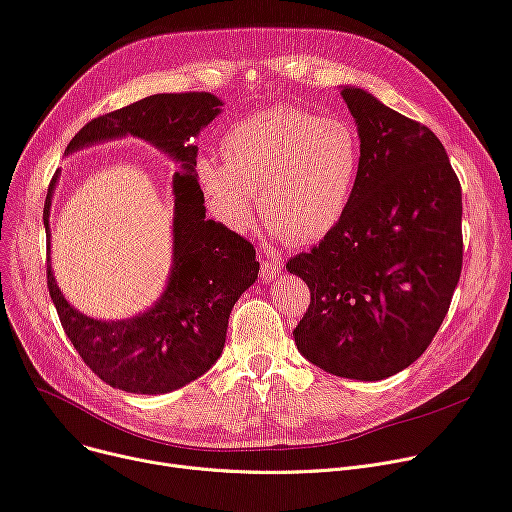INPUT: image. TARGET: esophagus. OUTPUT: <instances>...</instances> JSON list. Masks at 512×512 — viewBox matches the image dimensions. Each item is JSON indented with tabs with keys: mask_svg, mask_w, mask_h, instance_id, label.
<instances>
[{
	"mask_svg": "<svg viewBox=\"0 0 512 512\" xmlns=\"http://www.w3.org/2000/svg\"><path fill=\"white\" fill-rule=\"evenodd\" d=\"M280 271H282L280 261H263L261 263V278L263 280H274L276 276H280Z\"/></svg>",
	"mask_w": 512,
	"mask_h": 512,
	"instance_id": "obj_1",
	"label": "esophagus"
}]
</instances>
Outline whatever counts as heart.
<instances>
[{
	"mask_svg": "<svg viewBox=\"0 0 512 512\" xmlns=\"http://www.w3.org/2000/svg\"><path fill=\"white\" fill-rule=\"evenodd\" d=\"M224 162L199 156L195 179L214 216L236 232L255 226L292 243L327 236L350 206L360 173L358 131L344 119L274 107L232 123L222 135Z\"/></svg>",
	"mask_w": 512,
	"mask_h": 512,
	"instance_id": "b5f03b06",
	"label": "heart"
}]
</instances>
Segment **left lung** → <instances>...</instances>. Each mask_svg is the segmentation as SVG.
<instances>
[{
  "label": "left lung",
  "mask_w": 512,
  "mask_h": 512,
  "mask_svg": "<svg viewBox=\"0 0 512 512\" xmlns=\"http://www.w3.org/2000/svg\"><path fill=\"white\" fill-rule=\"evenodd\" d=\"M342 96L358 125L360 173L342 222L286 263L311 290L294 342L335 377L383 381L424 354L451 306L461 185L426 125L362 88Z\"/></svg>",
  "instance_id": "obj_1"
}]
</instances>
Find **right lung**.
<instances>
[{"mask_svg":"<svg viewBox=\"0 0 512 512\" xmlns=\"http://www.w3.org/2000/svg\"><path fill=\"white\" fill-rule=\"evenodd\" d=\"M222 100L210 92L154 94L86 123L65 154L123 135L150 142L181 164L173 177V267L152 309L123 321H98L65 300L47 259V286L65 335L86 366L107 385L142 395L185 387L220 358L234 302L257 280L255 249L241 234L206 218L195 179L197 133L220 115ZM53 175L45 199V232ZM49 247V245H47Z\"/></svg>","mask_w":512,"mask_h":512,"instance_id":"right-lung-1","label":"right lung"}]
</instances>
